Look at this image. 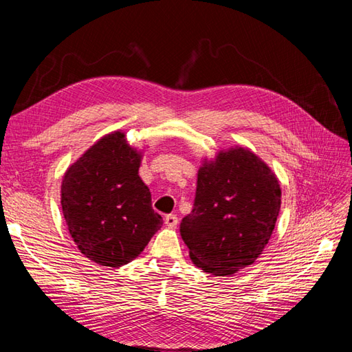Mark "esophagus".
<instances>
[{"label":"esophagus","instance_id":"obj_1","mask_svg":"<svg viewBox=\"0 0 352 352\" xmlns=\"http://www.w3.org/2000/svg\"><path fill=\"white\" fill-rule=\"evenodd\" d=\"M164 223H166V227L174 228V227H177L178 218L175 214H168V216H164Z\"/></svg>","mask_w":352,"mask_h":352}]
</instances>
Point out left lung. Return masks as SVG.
<instances>
[{"label": "left lung", "instance_id": "1", "mask_svg": "<svg viewBox=\"0 0 352 352\" xmlns=\"http://www.w3.org/2000/svg\"><path fill=\"white\" fill-rule=\"evenodd\" d=\"M281 207L275 172L243 146L204 157L195 204L180 233L193 265L214 276H231L252 265L272 236Z\"/></svg>", "mask_w": 352, "mask_h": 352}]
</instances>
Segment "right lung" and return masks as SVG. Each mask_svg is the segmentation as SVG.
Segmentation results:
<instances>
[{
	"mask_svg": "<svg viewBox=\"0 0 352 352\" xmlns=\"http://www.w3.org/2000/svg\"><path fill=\"white\" fill-rule=\"evenodd\" d=\"M144 149L122 130L87 148L62 178L60 204L72 241L94 263L121 267L139 257L163 219L139 177Z\"/></svg>",
	"mask_w": 352,
	"mask_h": 352,
	"instance_id": "1",
	"label": "right lung"
}]
</instances>
